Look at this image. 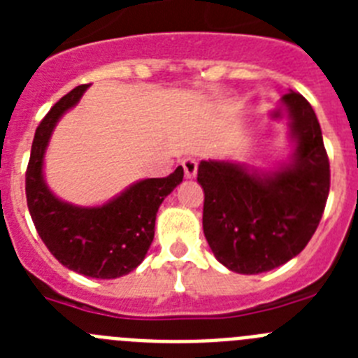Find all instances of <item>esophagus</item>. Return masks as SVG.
I'll list each match as a JSON object with an SVG mask.
<instances>
[{"mask_svg": "<svg viewBox=\"0 0 358 358\" xmlns=\"http://www.w3.org/2000/svg\"><path fill=\"white\" fill-rule=\"evenodd\" d=\"M182 169H185V176L188 177V179H194V177L197 176V161L188 157V159L182 161Z\"/></svg>", "mask_w": 358, "mask_h": 358, "instance_id": "esophagus-1", "label": "esophagus"}]
</instances>
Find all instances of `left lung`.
Listing matches in <instances>:
<instances>
[{"instance_id":"obj_1","label":"left lung","mask_w":358,"mask_h":358,"mask_svg":"<svg viewBox=\"0 0 358 358\" xmlns=\"http://www.w3.org/2000/svg\"><path fill=\"white\" fill-rule=\"evenodd\" d=\"M290 107L296 154L290 166L265 176L235 163L201 161L202 227L215 258L240 274H260L292 260L319 226L330 192V161L321 125L303 94Z\"/></svg>"}]
</instances>
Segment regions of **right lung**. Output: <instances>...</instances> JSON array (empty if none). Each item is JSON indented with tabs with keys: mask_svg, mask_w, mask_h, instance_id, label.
Returning a JSON list of instances; mask_svg holds the SVG:
<instances>
[{
	"mask_svg": "<svg viewBox=\"0 0 358 358\" xmlns=\"http://www.w3.org/2000/svg\"><path fill=\"white\" fill-rule=\"evenodd\" d=\"M90 84L69 91L37 127L27 169V202L44 245L75 273L100 280L129 274L143 262L156 213L164 197L182 181V166L170 176L145 179L98 208H77L59 201L43 179V157L57 120L80 100Z\"/></svg>",
	"mask_w": 358,
	"mask_h": 358,
	"instance_id": "obj_1",
	"label": "right lung"
}]
</instances>
